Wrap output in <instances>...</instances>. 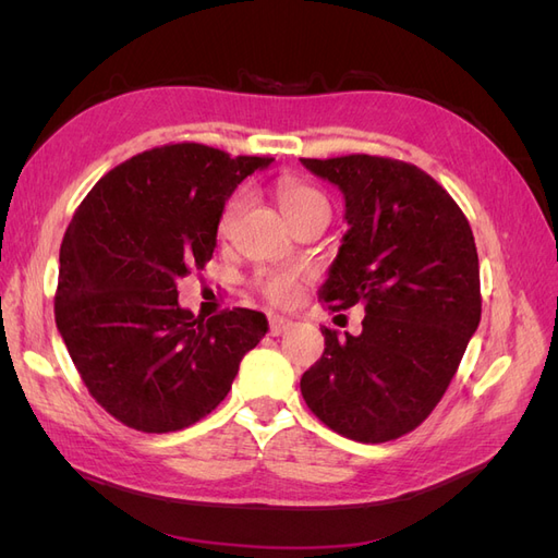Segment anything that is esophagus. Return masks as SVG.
Returning a JSON list of instances; mask_svg holds the SVG:
<instances>
[{"label": "esophagus", "mask_w": 558, "mask_h": 558, "mask_svg": "<svg viewBox=\"0 0 558 558\" xmlns=\"http://www.w3.org/2000/svg\"><path fill=\"white\" fill-rule=\"evenodd\" d=\"M267 326H269V335H281V332H286L289 330L293 324L289 318H283V316H269L267 318Z\"/></svg>", "instance_id": "esophagus-1"}]
</instances>
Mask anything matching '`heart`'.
<instances>
[{
    "label": "heart",
    "instance_id": "obj_1",
    "mask_svg": "<svg viewBox=\"0 0 558 558\" xmlns=\"http://www.w3.org/2000/svg\"><path fill=\"white\" fill-rule=\"evenodd\" d=\"M275 195L283 216L295 226L300 218H305L314 211H328V199L324 193L316 191L314 185L293 179V177H283L275 185ZM246 193L238 191L234 195L228 197L223 205L221 214H218V223H216V234L221 240H228L234 232V226H238L240 216L246 207ZM307 281V272L300 267H272V269H260V272L253 277V289L258 291L263 300H267L269 305L286 307L298 298L302 283Z\"/></svg>",
    "mask_w": 558,
    "mask_h": 558
}]
</instances>
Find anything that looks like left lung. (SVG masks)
<instances>
[{"instance_id":"1","label":"left lung","mask_w":558,"mask_h":558,"mask_svg":"<svg viewBox=\"0 0 558 558\" xmlns=\"http://www.w3.org/2000/svg\"><path fill=\"white\" fill-rule=\"evenodd\" d=\"M302 165L340 185L351 226L318 300L330 312L365 307L359 337L320 328L326 349L300 379L302 398L349 440H398L437 408L480 326L475 238L412 162L351 154Z\"/></svg>"}]
</instances>
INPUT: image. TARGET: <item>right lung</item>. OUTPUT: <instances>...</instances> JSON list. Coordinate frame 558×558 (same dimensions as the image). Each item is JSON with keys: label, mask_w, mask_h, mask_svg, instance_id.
Listing matches in <instances>:
<instances>
[{"label": "right lung", "mask_w": 558, "mask_h": 558, "mask_svg": "<svg viewBox=\"0 0 558 558\" xmlns=\"http://www.w3.org/2000/svg\"><path fill=\"white\" fill-rule=\"evenodd\" d=\"M269 156L179 142L113 167L83 197L60 246L56 324L99 408L142 433L197 424L228 396L260 312L202 318L177 279L205 267L226 199Z\"/></svg>", "instance_id": "1"}]
</instances>
